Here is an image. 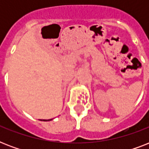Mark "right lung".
Listing matches in <instances>:
<instances>
[{
	"instance_id": "add662e5",
	"label": "right lung",
	"mask_w": 149,
	"mask_h": 149,
	"mask_svg": "<svg viewBox=\"0 0 149 149\" xmlns=\"http://www.w3.org/2000/svg\"><path fill=\"white\" fill-rule=\"evenodd\" d=\"M45 120V121H46V120H51V119H49V120Z\"/></svg>"
}]
</instances>
